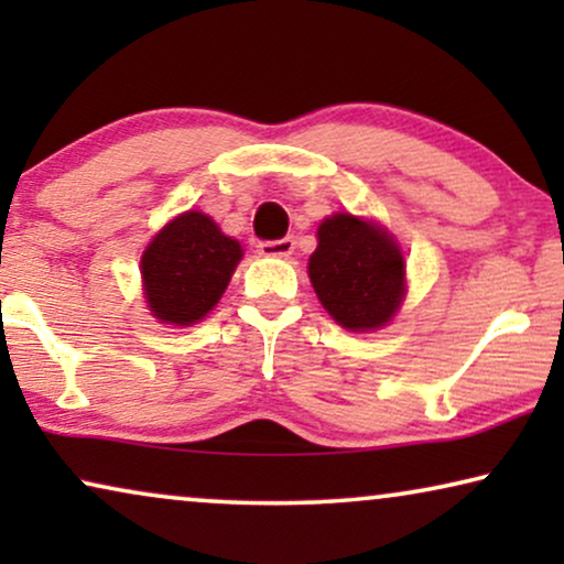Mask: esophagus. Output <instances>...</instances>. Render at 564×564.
<instances>
[{
	"mask_svg": "<svg viewBox=\"0 0 564 564\" xmlns=\"http://www.w3.org/2000/svg\"><path fill=\"white\" fill-rule=\"evenodd\" d=\"M259 253L261 257H269V259H288L292 251H295V238H280V241H261L259 246Z\"/></svg>",
	"mask_w": 564,
	"mask_h": 564,
	"instance_id": "34e87169",
	"label": "esophagus"
}]
</instances>
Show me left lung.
I'll return each instance as SVG.
<instances>
[{
    "mask_svg": "<svg viewBox=\"0 0 564 564\" xmlns=\"http://www.w3.org/2000/svg\"><path fill=\"white\" fill-rule=\"evenodd\" d=\"M307 276L330 318L349 330L388 326L405 297V259L395 238L351 213L321 223Z\"/></svg>",
    "mask_w": 564,
    "mask_h": 564,
    "instance_id": "8db88e82",
    "label": "left lung"
}]
</instances>
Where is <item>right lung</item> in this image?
Returning <instances> with one entry per match:
<instances>
[{
	"mask_svg": "<svg viewBox=\"0 0 564 564\" xmlns=\"http://www.w3.org/2000/svg\"><path fill=\"white\" fill-rule=\"evenodd\" d=\"M243 257L210 215L187 210L153 236L141 257L143 295L156 321L192 326L218 305Z\"/></svg>",
	"mask_w": 564,
	"mask_h": 564,
	"instance_id": "add662e5",
	"label": "right lung"
}]
</instances>
